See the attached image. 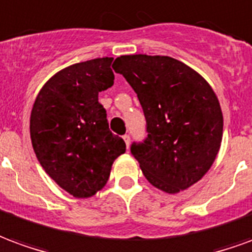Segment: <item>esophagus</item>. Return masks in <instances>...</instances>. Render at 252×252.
<instances>
[{
    "instance_id": "obj_1",
    "label": "esophagus",
    "mask_w": 252,
    "mask_h": 252,
    "mask_svg": "<svg viewBox=\"0 0 252 252\" xmlns=\"http://www.w3.org/2000/svg\"><path fill=\"white\" fill-rule=\"evenodd\" d=\"M123 139H124V142H126V147H129V143H131V136H129V135H124V136H123Z\"/></svg>"
}]
</instances>
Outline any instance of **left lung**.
Returning <instances> with one entry per match:
<instances>
[{"label":"left lung","mask_w":252,"mask_h":252,"mask_svg":"<svg viewBox=\"0 0 252 252\" xmlns=\"http://www.w3.org/2000/svg\"><path fill=\"white\" fill-rule=\"evenodd\" d=\"M113 70L131 85L144 112L148 135L131 146L144 177L170 194L194 185L221 144L222 113L213 89L170 57L123 55Z\"/></svg>","instance_id":"obj_1"}]
</instances>
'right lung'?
<instances>
[{"instance_id":"add662e5","label":"right lung","mask_w":252,"mask_h":252,"mask_svg":"<svg viewBox=\"0 0 252 252\" xmlns=\"http://www.w3.org/2000/svg\"><path fill=\"white\" fill-rule=\"evenodd\" d=\"M113 58L75 63L50 78L31 112V140L41 167L77 198L108 182L126 143L109 131L98 93L113 85Z\"/></svg>"}]
</instances>
